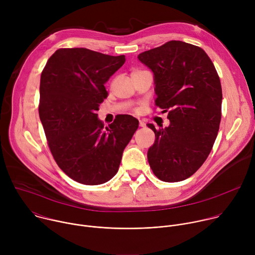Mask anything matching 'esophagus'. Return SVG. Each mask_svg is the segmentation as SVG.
I'll return each instance as SVG.
<instances>
[{"mask_svg": "<svg viewBox=\"0 0 255 255\" xmlns=\"http://www.w3.org/2000/svg\"><path fill=\"white\" fill-rule=\"evenodd\" d=\"M139 126L140 127H145V123L142 120H139Z\"/></svg>", "mask_w": 255, "mask_h": 255, "instance_id": "esophagus-1", "label": "esophagus"}]
</instances>
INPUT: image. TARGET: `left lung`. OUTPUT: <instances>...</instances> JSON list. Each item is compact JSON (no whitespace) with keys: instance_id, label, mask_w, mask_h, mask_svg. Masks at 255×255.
Returning a JSON list of instances; mask_svg holds the SVG:
<instances>
[{"instance_id":"1","label":"left lung","mask_w":255,"mask_h":255,"mask_svg":"<svg viewBox=\"0 0 255 255\" xmlns=\"http://www.w3.org/2000/svg\"><path fill=\"white\" fill-rule=\"evenodd\" d=\"M138 59L153 72L155 105L169 110V125L156 130L147 158L166 183L184 180L205 162L221 121L222 88L216 68L200 47L172 40L144 51Z\"/></svg>"}]
</instances>
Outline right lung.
Returning <instances> with one entry per match:
<instances>
[{
  "mask_svg": "<svg viewBox=\"0 0 255 255\" xmlns=\"http://www.w3.org/2000/svg\"><path fill=\"white\" fill-rule=\"evenodd\" d=\"M125 60V55L62 48L41 74L39 117L49 148L61 170L78 183L96 186L110 180L138 128L134 117L118 115L104 129L97 114L108 97L105 84Z\"/></svg>",
  "mask_w": 255,
  "mask_h": 255,
  "instance_id": "add662e5",
  "label": "right lung"
}]
</instances>
